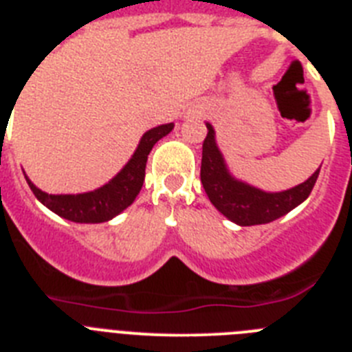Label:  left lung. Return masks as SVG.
I'll return each mask as SVG.
<instances>
[{
    "label": "left lung",
    "instance_id": "1",
    "mask_svg": "<svg viewBox=\"0 0 352 352\" xmlns=\"http://www.w3.org/2000/svg\"><path fill=\"white\" fill-rule=\"evenodd\" d=\"M208 135L203 142L201 183L213 204L223 217L238 226H259L280 219L285 213L309 197L317 182L319 170L305 183L284 192H264L239 182L229 173L219 146L214 142V130L210 123Z\"/></svg>",
    "mask_w": 352,
    "mask_h": 352
}]
</instances>
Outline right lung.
Segmentation results:
<instances>
[{
    "label": "right lung",
    "mask_w": 352,
    "mask_h": 352,
    "mask_svg": "<svg viewBox=\"0 0 352 352\" xmlns=\"http://www.w3.org/2000/svg\"><path fill=\"white\" fill-rule=\"evenodd\" d=\"M173 129L174 123H167V125H160L148 130L142 135L135 153L126 162V166L111 182L93 192L76 195L45 194L30 182L26 174L24 176H26L28 185L33 190L35 197L43 206H47L49 210L54 211L56 214L77 223L107 222V220L114 219L116 214H120L123 210H126L135 201V197H138L142 188V183H144L146 162H148L149 151L157 144V141L166 138Z\"/></svg>",
    "instance_id": "obj_1"
}]
</instances>
